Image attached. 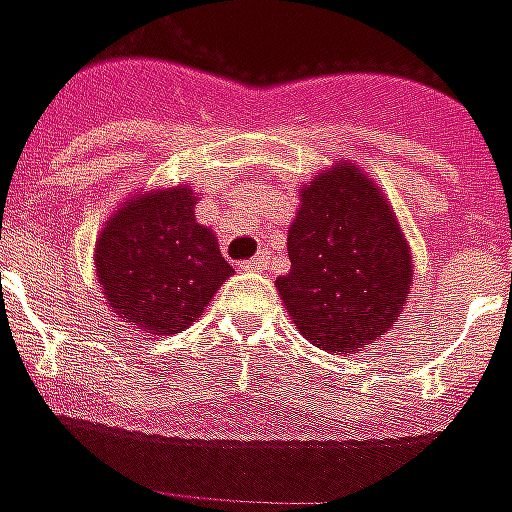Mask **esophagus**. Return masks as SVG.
<instances>
[{
    "label": "esophagus",
    "mask_w": 512,
    "mask_h": 512,
    "mask_svg": "<svg viewBox=\"0 0 512 512\" xmlns=\"http://www.w3.org/2000/svg\"><path fill=\"white\" fill-rule=\"evenodd\" d=\"M267 267V253H259V256H253V259L242 261L240 270L242 272H261Z\"/></svg>",
    "instance_id": "esophagus-1"
}]
</instances>
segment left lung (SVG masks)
<instances>
[{
  "instance_id": "8db88e82",
  "label": "left lung",
  "mask_w": 512,
  "mask_h": 512,
  "mask_svg": "<svg viewBox=\"0 0 512 512\" xmlns=\"http://www.w3.org/2000/svg\"><path fill=\"white\" fill-rule=\"evenodd\" d=\"M292 270L275 281L313 346L352 354L382 338L412 289V251L376 182L335 163L300 190L286 237Z\"/></svg>"
}]
</instances>
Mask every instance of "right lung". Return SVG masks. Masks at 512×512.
Listing matches in <instances>:
<instances>
[{
	"mask_svg": "<svg viewBox=\"0 0 512 512\" xmlns=\"http://www.w3.org/2000/svg\"><path fill=\"white\" fill-rule=\"evenodd\" d=\"M196 204L188 185L133 193L100 229L98 283L111 311L136 330H185L234 272L215 234L196 223Z\"/></svg>",
	"mask_w": 512,
	"mask_h": 512,
	"instance_id": "right-lung-1",
	"label": "right lung"
}]
</instances>
